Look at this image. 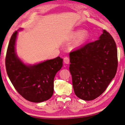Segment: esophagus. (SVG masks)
I'll use <instances>...</instances> for the list:
<instances>
[{"label":"esophagus","instance_id":"34e87169","mask_svg":"<svg viewBox=\"0 0 125 125\" xmlns=\"http://www.w3.org/2000/svg\"><path fill=\"white\" fill-rule=\"evenodd\" d=\"M70 62V60H69V58L68 57H65L64 58V62L65 64H68Z\"/></svg>","mask_w":125,"mask_h":125}]
</instances>
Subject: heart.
<instances>
[{
    "mask_svg": "<svg viewBox=\"0 0 125 125\" xmlns=\"http://www.w3.org/2000/svg\"><path fill=\"white\" fill-rule=\"evenodd\" d=\"M77 40L75 42V46H78L80 45L84 42L85 40L88 39L89 37V32L87 31H82L80 30H78L74 31L72 34L73 37H76L78 36Z\"/></svg>",
    "mask_w": 125,
    "mask_h": 125,
    "instance_id": "obj_1",
    "label": "heart"
}]
</instances>
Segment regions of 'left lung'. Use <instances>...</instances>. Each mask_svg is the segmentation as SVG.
<instances>
[{
    "instance_id": "1",
    "label": "left lung",
    "mask_w": 125,
    "mask_h": 125,
    "mask_svg": "<svg viewBox=\"0 0 125 125\" xmlns=\"http://www.w3.org/2000/svg\"><path fill=\"white\" fill-rule=\"evenodd\" d=\"M69 56L75 94L86 101L101 95L117 69V50L112 36L104 30L99 40L72 51Z\"/></svg>"
}]
</instances>
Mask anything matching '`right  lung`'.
I'll return each mask as SVG.
<instances>
[{
	"mask_svg": "<svg viewBox=\"0 0 125 125\" xmlns=\"http://www.w3.org/2000/svg\"><path fill=\"white\" fill-rule=\"evenodd\" d=\"M18 31L12 35L5 57L8 77L14 87L23 98L31 102L47 100L53 94V80L62 67L60 57L33 65L24 64L18 58L15 45Z\"/></svg>",
	"mask_w": 125,
	"mask_h": 125,
	"instance_id": "right-lung-1",
	"label": "right lung"
}]
</instances>
